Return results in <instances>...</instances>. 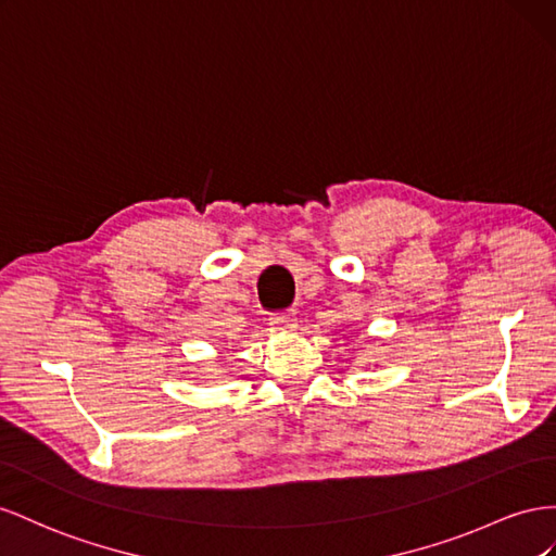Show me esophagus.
I'll return each instance as SVG.
<instances>
[{
    "label": "esophagus",
    "mask_w": 556,
    "mask_h": 556,
    "mask_svg": "<svg viewBox=\"0 0 556 556\" xmlns=\"http://www.w3.org/2000/svg\"><path fill=\"white\" fill-rule=\"evenodd\" d=\"M269 326H273L275 330H281V332H291V330H295L298 319H295L293 312H283V314L269 316Z\"/></svg>",
    "instance_id": "obj_1"
}]
</instances>
